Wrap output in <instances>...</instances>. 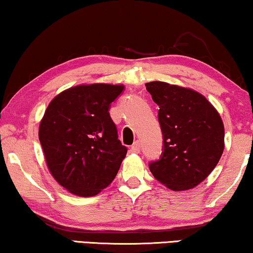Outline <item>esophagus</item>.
Listing matches in <instances>:
<instances>
[{
	"mask_svg": "<svg viewBox=\"0 0 253 253\" xmlns=\"http://www.w3.org/2000/svg\"><path fill=\"white\" fill-rule=\"evenodd\" d=\"M131 151L133 152V153H139L140 152V143L139 141H134L132 146H131Z\"/></svg>",
	"mask_w": 253,
	"mask_h": 253,
	"instance_id": "34e87169",
	"label": "esophagus"
}]
</instances>
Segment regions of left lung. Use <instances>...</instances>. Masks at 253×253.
Returning <instances> with one entry per match:
<instances>
[{
	"label": "left lung",
	"mask_w": 253,
	"mask_h": 253,
	"mask_svg": "<svg viewBox=\"0 0 253 253\" xmlns=\"http://www.w3.org/2000/svg\"><path fill=\"white\" fill-rule=\"evenodd\" d=\"M159 106L164 136L160 160L151 162L155 178L172 191L195 188L219 162L224 148L220 114L195 89L165 82L145 84Z\"/></svg>",
	"instance_id": "obj_1"
}]
</instances>
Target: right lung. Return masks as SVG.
<instances>
[{
    "label": "right lung",
    "instance_id": "right-lung-1",
    "mask_svg": "<svg viewBox=\"0 0 253 253\" xmlns=\"http://www.w3.org/2000/svg\"><path fill=\"white\" fill-rule=\"evenodd\" d=\"M123 88L102 83L74 86L51 100L40 121L47 167L72 195H98L113 182L126 158L127 150L108 112Z\"/></svg>",
    "mask_w": 253,
    "mask_h": 253
}]
</instances>
